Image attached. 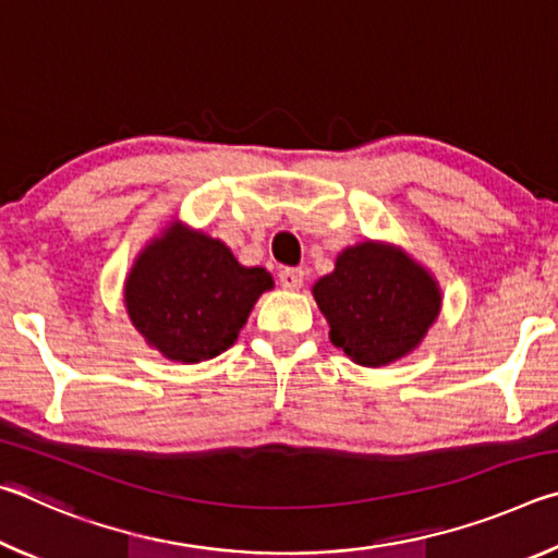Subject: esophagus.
<instances>
[{
    "mask_svg": "<svg viewBox=\"0 0 558 558\" xmlns=\"http://www.w3.org/2000/svg\"><path fill=\"white\" fill-rule=\"evenodd\" d=\"M278 280H280V286L286 288V290H300L302 282H305V270H300V268H282L278 272Z\"/></svg>",
    "mask_w": 558,
    "mask_h": 558,
    "instance_id": "obj_1",
    "label": "esophagus"
}]
</instances>
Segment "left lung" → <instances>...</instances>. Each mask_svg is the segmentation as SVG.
<instances>
[{
	"instance_id": "1",
	"label": "left lung",
	"mask_w": 558,
	"mask_h": 558,
	"mask_svg": "<svg viewBox=\"0 0 558 558\" xmlns=\"http://www.w3.org/2000/svg\"><path fill=\"white\" fill-rule=\"evenodd\" d=\"M313 295L329 325V342L372 369L418 349L442 307L433 272L401 245L384 241L347 245Z\"/></svg>"
}]
</instances>
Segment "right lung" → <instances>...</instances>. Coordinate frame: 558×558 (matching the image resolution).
<instances>
[{
  "label": "right lung",
  "mask_w": 558,
  "mask_h": 558,
  "mask_svg": "<svg viewBox=\"0 0 558 558\" xmlns=\"http://www.w3.org/2000/svg\"><path fill=\"white\" fill-rule=\"evenodd\" d=\"M270 288L266 268H245L223 241L169 221L132 263L122 302L147 347L169 362L199 364L239 339Z\"/></svg>",
  "instance_id": "right-lung-1"
}]
</instances>
